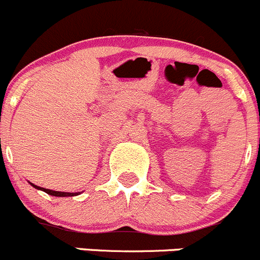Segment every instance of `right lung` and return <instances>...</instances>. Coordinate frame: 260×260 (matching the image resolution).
<instances>
[{
    "mask_svg": "<svg viewBox=\"0 0 260 260\" xmlns=\"http://www.w3.org/2000/svg\"><path fill=\"white\" fill-rule=\"evenodd\" d=\"M30 184H31L34 188L37 189H40V191H44L45 193L50 194V196H55V197H72V196H78V194H81V192H60V191H53V189H48V188H43V187H39V186H35L34 183H31V182H29Z\"/></svg>",
    "mask_w": 260,
    "mask_h": 260,
    "instance_id": "right-lung-1",
    "label": "right lung"
}]
</instances>
